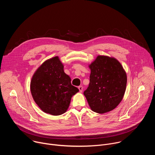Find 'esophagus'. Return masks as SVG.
<instances>
[{"instance_id": "34e87169", "label": "esophagus", "mask_w": 155, "mask_h": 155, "mask_svg": "<svg viewBox=\"0 0 155 155\" xmlns=\"http://www.w3.org/2000/svg\"><path fill=\"white\" fill-rule=\"evenodd\" d=\"M78 89H79V91L80 93H81L83 91V86H78Z\"/></svg>"}]
</instances>
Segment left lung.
I'll use <instances>...</instances> for the list:
<instances>
[{
  "instance_id": "left-lung-1",
  "label": "left lung",
  "mask_w": 155,
  "mask_h": 155,
  "mask_svg": "<svg viewBox=\"0 0 155 155\" xmlns=\"http://www.w3.org/2000/svg\"><path fill=\"white\" fill-rule=\"evenodd\" d=\"M90 82L84 91L91 110L102 114L112 111L122 101L127 75L121 63L115 58L99 55L89 65Z\"/></svg>"
}]
</instances>
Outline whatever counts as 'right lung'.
I'll return each mask as SVG.
<instances>
[{
	"mask_svg": "<svg viewBox=\"0 0 155 155\" xmlns=\"http://www.w3.org/2000/svg\"><path fill=\"white\" fill-rule=\"evenodd\" d=\"M30 87L33 99L40 108L55 116L67 111L72 97L79 91L64 72L58 56L47 59L36 70Z\"/></svg>",
	"mask_w": 155,
	"mask_h": 155,
	"instance_id": "right-lung-1",
	"label": "right lung"
}]
</instances>
